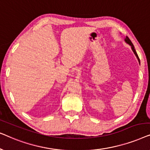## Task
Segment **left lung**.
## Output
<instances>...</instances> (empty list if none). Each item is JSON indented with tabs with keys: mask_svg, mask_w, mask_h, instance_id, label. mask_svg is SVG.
Listing matches in <instances>:
<instances>
[{
	"mask_svg": "<svg viewBox=\"0 0 150 150\" xmlns=\"http://www.w3.org/2000/svg\"><path fill=\"white\" fill-rule=\"evenodd\" d=\"M125 42H126L127 44H128L129 45H130V46H131V48H132V51L133 52H134V54L136 55V57H137V59H138V61H139V63H140V59H139V56H138V54H137V52H136V50H135L134 49V45L132 44V42H131L130 41V39H129L128 37L126 36V38H125Z\"/></svg>",
	"mask_w": 150,
	"mask_h": 150,
	"instance_id": "left-lung-1",
	"label": "left lung"
}]
</instances>
